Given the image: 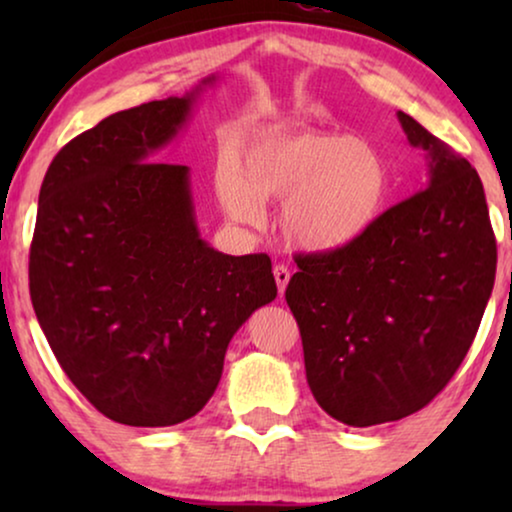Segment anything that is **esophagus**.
<instances>
[{"label":"esophagus","instance_id":"esophagus-1","mask_svg":"<svg viewBox=\"0 0 512 512\" xmlns=\"http://www.w3.org/2000/svg\"><path fill=\"white\" fill-rule=\"evenodd\" d=\"M275 282H277V289H279V293H284V289H286V284H289V279H291V272H289V268H286V265H275Z\"/></svg>","mask_w":512,"mask_h":512}]
</instances>
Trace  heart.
Segmentation results:
<instances>
[{
  "label": "heart",
  "mask_w": 512,
  "mask_h": 512,
  "mask_svg": "<svg viewBox=\"0 0 512 512\" xmlns=\"http://www.w3.org/2000/svg\"><path fill=\"white\" fill-rule=\"evenodd\" d=\"M216 188L230 219L247 226L263 221V202L284 200L286 240L312 254H331L380 223L391 198V170L368 139L277 130L249 139L240 170L223 165Z\"/></svg>",
  "instance_id": "1"
}]
</instances>
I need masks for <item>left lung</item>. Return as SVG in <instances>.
<instances>
[{
    "label": "left lung",
    "instance_id": "left-lung-1",
    "mask_svg": "<svg viewBox=\"0 0 512 512\" xmlns=\"http://www.w3.org/2000/svg\"><path fill=\"white\" fill-rule=\"evenodd\" d=\"M429 160L424 191L352 247L298 256L286 303L321 410L347 426L396 422L450 382L494 289L496 240L466 158L398 111Z\"/></svg>",
    "mask_w": 512,
    "mask_h": 512
}]
</instances>
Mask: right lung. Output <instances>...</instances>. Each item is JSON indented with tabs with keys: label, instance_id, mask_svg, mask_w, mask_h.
<instances>
[{
	"label": "right lung",
	"instance_id": "add662e5",
	"mask_svg": "<svg viewBox=\"0 0 512 512\" xmlns=\"http://www.w3.org/2000/svg\"><path fill=\"white\" fill-rule=\"evenodd\" d=\"M216 81L104 118L53 158L41 184L34 312L74 387L118 424L198 415L233 335L277 296L270 258L209 247L191 170L158 163Z\"/></svg>",
	"mask_w": 512,
	"mask_h": 512
}]
</instances>
